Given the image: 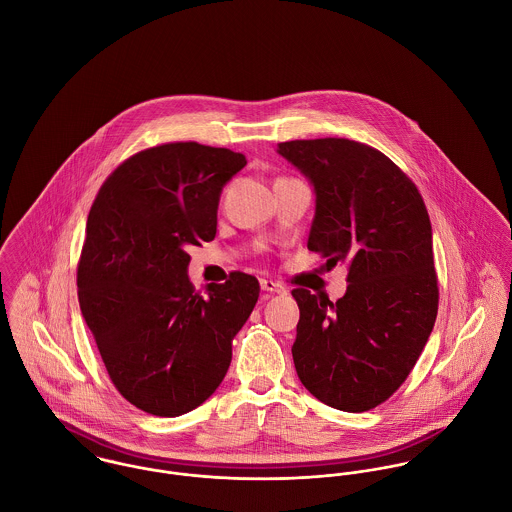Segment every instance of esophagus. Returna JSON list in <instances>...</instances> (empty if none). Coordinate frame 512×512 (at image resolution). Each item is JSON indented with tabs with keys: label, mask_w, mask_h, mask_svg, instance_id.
I'll return each instance as SVG.
<instances>
[{
	"label": "esophagus",
	"mask_w": 512,
	"mask_h": 512,
	"mask_svg": "<svg viewBox=\"0 0 512 512\" xmlns=\"http://www.w3.org/2000/svg\"><path fill=\"white\" fill-rule=\"evenodd\" d=\"M260 286H262V290L264 292L270 293H286L288 292V288L284 286V284H280V282H274V280H260Z\"/></svg>",
	"instance_id": "esophagus-1"
}]
</instances>
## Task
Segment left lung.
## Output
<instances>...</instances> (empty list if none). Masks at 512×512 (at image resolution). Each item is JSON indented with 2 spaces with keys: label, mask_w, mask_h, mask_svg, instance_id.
Listing matches in <instances>:
<instances>
[{
  "label": "left lung",
  "mask_w": 512,
  "mask_h": 512,
  "mask_svg": "<svg viewBox=\"0 0 512 512\" xmlns=\"http://www.w3.org/2000/svg\"><path fill=\"white\" fill-rule=\"evenodd\" d=\"M315 189L307 248L347 264L335 303L295 288L293 365L323 404L366 412L386 402L420 359L438 315L432 224L412 179L382 151L345 138L278 149Z\"/></svg>",
  "instance_id": "8db88e82"
}]
</instances>
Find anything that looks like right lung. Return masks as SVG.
Here are the masks:
<instances>
[{"instance_id":"add662e5","label":"right lung","mask_w":512,"mask_h":512,"mask_svg":"<svg viewBox=\"0 0 512 512\" xmlns=\"http://www.w3.org/2000/svg\"><path fill=\"white\" fill-rule=\"evenodd\" d=\"M244 165L226 147H147L108 175L90 207L80 311L112 384L147 414L181 416L219 388L258 301L250 274L230 272L205 293L187 276V246L215 238L220 191Z\"/></svg>"}]
</instances>
